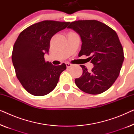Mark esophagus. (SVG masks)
Returning <instances> with one entry per match:
<instances>
[{
  "mask_svg": "<svg viewBox=\"0 0 134 134\" xmlns=\"http://www.w3.org/2000/svg\"><path fill=\"white\" fill-rule=\"evenodd\" d=\"M66 67L68 68H70L72 66V64H71L69 63H66Z\"/></svg>",
  "mask_w": 134,
  "mask_h": 134,
  "instance_id": "obj_1",
  "label": "esophagus"
}]
</instances>
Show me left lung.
I'll use <instances>...</instances> for the list:
<instances>
[{"instance_id": "1", "label": "left lung", "mask_w": 134, "mask_h": 134, "mask_svg": "<svg viewBox=\"0 0 134 134\" xmlns=\"http://www.w3.org/2000/svg\"><path fill=\"white\" fill-rule=\"evenodd\" d=\"M79 35L82 41L79 57H90L94 67L88 71L80 65L83 73L75 79L83 92L98 94L107 90L118 78L124 61V52L118 35L105 24L96 20L72 22L68 27Z\"/></svg>"}]
</instances>
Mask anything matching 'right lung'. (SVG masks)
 Returning a JSON list of instances; mask_svg holds the SVG:
<instances>
[{
	"mask_svg": "<svg viewBox=\"0 0 134 134\" xmlns=\"http://www.w3.org/2000/svg\"><path fill=\"white\" fill-rule=\"evenodd\" d=\"M69 22L43 21L34 24L19 34L14 43L12 62L16 76L30 94L36 96L49 94L57 85L65 63L54 66L45 62L50 41L55 34L66 29Z\"/></svg>",
	"mask_w": 134,
	"mask_h": 134,
	"instance_id": "add662e5",
	"label": "right lung"
}]
</instances>
